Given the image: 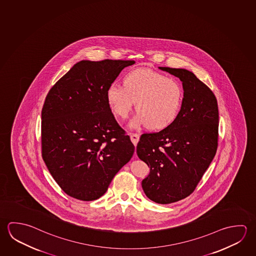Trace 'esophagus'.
Returning a JSON list of instances; mask_svg holds the SVG:
<instances>
[{"instance_id": "34e87169", "label": "esophagus", "mask_w": 256, "mask_h": 256, "mask_svg": "<svg viewBox=\"0 0 256 256\" xmlns=\"http://www.w3.org/2000/svg\"><path fill=\"white\" fill-rule=\"evenodd\" d=\"M130 136L132 143L134 144V146H136V144L139 141V134H136V133H130Z\"/></svg>"}]
</instances>
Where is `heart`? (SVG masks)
<instances>
[{
	"label": "heart",
	"instance_id": "b5f03b06",
	"mask_svg": "<svg viewBox=\"0 0 256 256\" xmlns=\"http://www.w3.org/2000/svg\"><path fill=\"white\" fill-rule=\"evenodd\" d=\"M123 84H112L106 92L108 105L118 117H128L136 102L138 114L132 126L146 125L149 130H160L175 122L184 102V89L177 80L138 68L126 72Z\"/></svg>",
	"mask_w": 256,
	"mask_h": 256
}]
</instances>
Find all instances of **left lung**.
Instances as JSON below:
<instances>
[{
  "mask_svg": "<svg viewBox=\"0 0 256 256\" xmlns=\"http://www.w3.org/2000/svg\"><path fill=\"white\" fill-rule=\"evenodd\" d=\"M159 69L182 82V107L172 125L141 136L136 154L150 167V174L142 180L144 192L152 202L169 204L194 192L215 156L218 108L212 90L192 72Z\"/></svg>",
  "mask_w": 256,
  "mask_h": 256,
  "instance_id": "8db88e82",
  "label": "left lung"
}]
</instances>
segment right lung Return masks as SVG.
<instances>
[{
    "mask_svg": "<svg viewBox=\"0 0 256 256\" xmlns=\"http://www.w3.org/2000/svg\"><path fill=\"white\" fill-rule=\"evenodd\" d=\"M133 60L76 64L54 84L41 112L42 157L70 197L95 200L134 152L106 97L108 86Z\"/></svg>",
    "mask_w": 256,
    "mask_h": 256,
    "instance_id": "add662e5",
    "label": "right lung"
}]
</instances>
